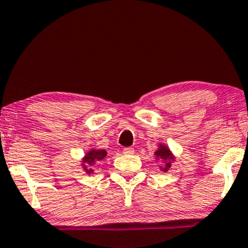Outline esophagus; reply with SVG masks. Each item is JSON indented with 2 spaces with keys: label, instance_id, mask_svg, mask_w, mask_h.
Wrapping results in <instances>:
<instances>
[{
  "label": "esophagus",
  "instance_id": "34e87169",
  "mask_svg": "<svg viewBox=\"0 0 248 248\" xmlns=\"http://www.w3.org/2000/svg\"><path fill=\"white\" fill-rule=\"evenodd\" d=\"M135 150L133 149V147H124V155H134Z\"/></svg>",
  "mask_w": 248,
  "mask_h": 248
}]
</instances>
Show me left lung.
<instances>
[{
    "mask_svg": "<svg viewBox=\"0 0 248 248\" xmlns=\"http://www.w3.org/2000/svg\"><path fill=\"white\" fill-rule=\"evenodd\" d=\"M155 155L156 160H162L164 161L165 166L164 167H160L161 170L167 171L171 166V161L175 160V156L173 155L170 150H169L168 146L162 145V144H159V149L155 152Z\"/></svg>",
    "mask_w": 248,
    "mask_h": 248,
    "instance_id": "1",
    "label": "left lung"
}]
</instances>
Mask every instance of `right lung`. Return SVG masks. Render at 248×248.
Wrapping results in <instances>:
<instances>
[{
  "label": "right lung",
  "instance_id": "right-lung-1",
  "mask_svg": "<svg viewBox=\"0 0 248 248\" xmlns=\"http://www.w3.org/2000/svg\"><path fill=\"white\" fill-rule=\"evenodd\" d=\"M106 155H108V152H106L105 150L93 149L90 150L89 152H87L86 155H84L82 159V167L84 170H86V173H93V169L90 167H93V166L96 165L97 162H101L103 159L105 158Z\"/></svg>",
  "mask_w": 248,
  "mask_h": 248
}]
</instances>
